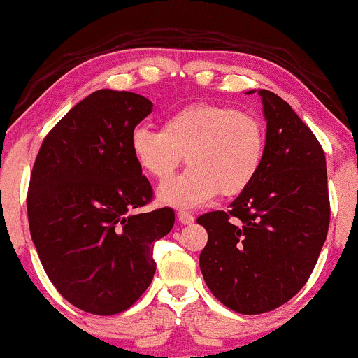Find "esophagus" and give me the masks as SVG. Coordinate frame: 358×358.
<instances>
[{
	"mask_svg": "<svg viewBox=\"0 0 358 358\" xmlns=\"http://www.w3.org/2000/svg\"><path fill=\"white\" fill-rule=\"evenodd\" d=\"M178 220L180 223H183V225H192V223L195 222V217L188 212H178Z\"/></svg>",
	"mask_w": 358,
	"mask_h": 358,
	"instance_id": "esophagus-1",
	"label": "esophagus"
}]
</instances>
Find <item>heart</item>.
Returning <instances> with one entry per match:
<instances>
[{"instance_id": "heart-1", "label": "heart", "mask_w": 358, "mask_h": 358, "mask_svg": "<svg viewBox=\"0 0 358 358\" xmlns=\"http://www.w3.org/2000/svg\"><path fill=\"white\" fill-rule=\"evenodd\" d=\"M130 150L158 183L168 182L185 158L190 168L158 195L163 203L193 208L217 193L235 196L247 190L264 163L266 133L260 118L247 111L192 103L168 115L162 130L133 128Z\"/></svg>"}]
</instances>
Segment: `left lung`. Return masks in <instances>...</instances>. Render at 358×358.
<instances>
[{
	"label": "left lung",
	"instance_id": "left-lung-1",
	"mask_svg": "<svg viewBox=\"0 0 358 358\" xmlns=\"http://www.w3.org/2000/svg\"><path fill=\"white\" fill-rule=\"evenodd\" d=\"M258 94L266 120L260 171L230 210L196 218L208 231L200 253L205 283L243 315L272 312L299 294L330 223L324 148L285 100L268 90Z\"/></svg>",
	"mask_w": 358,
	"mask_h": 358
}]
</instances>
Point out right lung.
<instances>
[{
	"label": "right lung",
	"mask_w": 358,
	"mask_h": 358,
	"mask_svg": "<svg viewBox=\"0 0 358 358\" xmlns=\"http://www.w3.org/2000/svg\"><path fill=\"white\" fill-rule=\"evenodd\" d=\"M153 110L131 92L98 90L73 106L43 140L29 178V231L43 268L76 308L128 310L152 283L155 242L170 234V206L153 200L130 150V133Z\"/></svg>",
	"instance_id": "right-lung-1"
}]
</instances>
